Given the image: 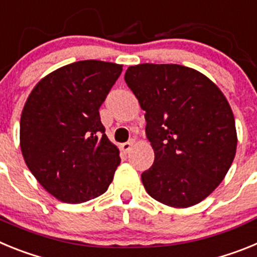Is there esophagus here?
Instances as JSON below:
<instances>
[{
    "instance_id": "1",
    "label": "esophagus",
    "mask_w": 257,
    "mask_h": 257,
    "mask_svg": "<svg viewBox=\"0 0 257 257\" xmlns=\"http://www.w3.org/2000/svg\"><path fill=\"white\" fill-rule=\"evenodd\" d=\"M134 140L131 139L130 142H127V143H123V144H121V151L123 152V153H128V152L133 149V145H134Z\"/></svg>"
}]
</instances>
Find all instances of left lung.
<instances>
[{
  "label": "left lung",
  "instance_id": "left-lung-1",
  "mask_svg": "<svg viewBox=\"0 0 257 257\" xmlns=\"http://www.w3.org/2000/svg\"><path fill=\"white\" fill-rule=\"evenodd\" d=\"M124 81L145 110L154 151L142 174L156 201L185 208L208 197L234 160V115L220 88L198 70L179 64L128 67Z\"/></svg>",
  "mask_w": 257,
  "mask_h": 257
}]
</instances>
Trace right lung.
<instances>
[{
    "instance_id": "add662e5",
    "label": "right lung",
    "mask_w": 257,
    "mask_h": 257,
    "mask_svg": "<svg viewBox=\"0 0 257 257\" xmlns=\"http://www.w3.org/2000/svg\"><path fill=\"white\" fill-rule=\"evenodd\" d=\"M122 65L82 60L64 65L36 85L20 118V149L47 192L65 203L103 194L121 162L99 109Z\"/></svg>"
}]
</instances>
